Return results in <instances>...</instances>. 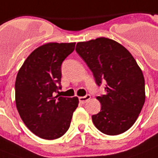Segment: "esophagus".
Segmentation results:
<instances>
[{
  "label": "esophagus",
  "mask_w": 158,
  "mask_h": 158,
  "mask_svg": "<svg viewBox=\"0 0 158 158\" xmlns=\"http://www.w3.org/2000/svg\"><path fill=\"white\" fill-rule=\"evenodd\" d=\"M89 99H90V95H89V94H86L85 96L79 97V101H80V103H86V101L89 100Z\"/></svg>",
  "instance_id": "esophagus-1"
}]
</instances>
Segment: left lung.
<instances>
[{"instance_id": "8db88e82", "label": "left lung", "mask_w": 158, "mask_h": 158, "mask_svg": "<svg viewBox=\"0 0 158 158\" xmlns=\"http://www.w3.org/2000/svg\"><path fill=\"white\" fill-rule=\"evenodd\" d=\"M76 51L91 70L97 85L106 83L105 94L97 96L101 110L92 116L94 126L108 135L124 133L135 122L144 103L140 68L124 46L105 37L78 42Z\"/></svg>"}]
</instances>
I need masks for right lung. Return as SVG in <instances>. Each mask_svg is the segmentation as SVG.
<instances>
[{
  "instance_id": "add662e5",
  "label": "right lung",
  "mask_w": 158,
  "mask_h": 158,
  "mask_svg": "<svg viewBox=\"0 0 158 158\" xmlns=\"http://www.w3.org/2000/svg\"><path fill=\"white\" fill-rule=\"evenodd\" d=\"M76 43H48L31 53L18 73L15 102L23 122L36 135L55 139L66 133L77 97H54L61 86V66Z\"/></svg>"
}]
</instances>
